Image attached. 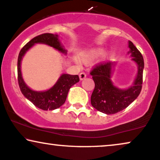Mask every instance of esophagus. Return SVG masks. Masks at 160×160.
<instances>
[{
  "mask_svg": "<svg viewBox=\"0 0 160 160\" xmlns=\"http://www.w3.org/2000/svg\"><path fill=\"white\" fill-rule=\"evenodd\" d=\"M79 77H80V80H82L86 78V74L84 73V72H81V73L79 74Z\"/></svg>",
  "mask_w": 160,
  "mask_h": 160,
  "instance_id": "34e87169",
  "label": "esophagus"
}]
</instances>
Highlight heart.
Returning <instances> with one entry per match:
<instances>
[{
  "mask_svg": "<svg viewBox=\"0 0 160 160\" xmlns=\"http://www.w3.org/2000/svg\"><path fill=\"white\" fill-rule=\"evenodd\" d=\"M102 52H103V50H102V49H92V50L87 51V52L82 55V60L85 61V62H89V61H94L97 58H99V55L102 54ZM108 56H109V54H108V53H106V54L104 55L105 58H107Z\"/></svg>",
  "mask_w": 160,
  "mask_h": 160,
  "instance_id": "obj_1",
  "label": "heart"
}]
</instances>
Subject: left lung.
Returning a JSON list of instances; mask_svg holds the SVG:
<instances>
[{
	"mask_svg": "<svg viewBox=\"0 0 160 160\" xmlns=\"http://www.w3.org/2000/svg\"><path fill=\"white\" fill-rule=\"evenodd\" d=\"M132 61L136 63L138 72L133 83L123 89L115 86L111 78L116 63L109 62L97 66L91 72L95 88L91 97V105L107 115L115 114L124 110L139 96L142 88L144 61L140 51L130 41L128 42Z\"/></svg>",
	"mask_w": 160,
	"mask_h": 160,
	"instance_id": "left-lung-1",
	"label": "left lung"
}]
</instances>
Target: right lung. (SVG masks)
<instances>
[{
	"instance_id": "right-lung-1",
	"label": "right lung",
	"mask_w": 160,
	"mask_h": 160,
	"mask_svg": "<svg viewBox=\"0 0 160 160\" xmlns=\"http://www.w3.org/2000/svg\"><path fill=\"white\" fill-rule=\"evenodd\" d=\"M36 44H44L52 47L63 55L67 54V50L61 44L58 35L47 33L37 36L28 42L20 50L18 56V83L21 92L27 99L31 101L38 108L44 110H55L64 104L70 88L78 82L80 79L78 75L62 74L54 86L48 90L37 91L29 88L22 78L21 63L27 51H28Z\"/></svg>"
}]
</instances>
